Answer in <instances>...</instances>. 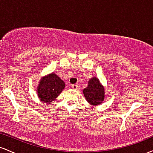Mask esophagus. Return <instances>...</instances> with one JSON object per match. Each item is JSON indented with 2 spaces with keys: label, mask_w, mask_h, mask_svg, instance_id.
Instances as JSON below:
<instances>
[{
  "label": "esophagus",
  "mask_w": 153,
  "mask_h": 153,
  "mask_svg": "<svg viewBox=\"0 0 153 153\" xmlns=\"http://www.w3.org/2000/svg\"><path fill=\"white\" fill-rule=\"evenodd\" d=\"M72 88H73V90H77V89L78 88V85H77V84H73V85H72Z\"/></svg>",
  "instance_id": "esophagus-1"
}]
</instances>
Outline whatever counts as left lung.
<instances>
[{"instance_id": "obj_1", "label": "left lung", "mask_w": 153, "mask_h": 153, "mask_svg": "<svg viewBox=\"0 0 153 153\" xmlns=\"http://www.w3.org/2000/svg\"><path fill=\"white\" fill-rule=\"evenodd\" d=\"M83 94L88 102L94 106L99 105L104 99V88L96 78L89 80L88 85L83 90Z\"/></svg>"}]
</instances>
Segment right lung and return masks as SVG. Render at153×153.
I'll return each mask as SVG.
<instances>
[{
	"mask_svg": "<svg viewBox=\"0 0 153 153\" xmlns=\"http://www.w3.org/2000/svg\"><path fill=\"white\" fill-rule=\"evenodd\" d=\"M65 84L55 73L44 77L38 85V96L43 102L48 104L54 101L65 88Z\"/></svg>",
	"mask_w": 153,
	"mask_h": 153,
	"instance_id": "1",
	"label": "right lung"
}]
</instances>
